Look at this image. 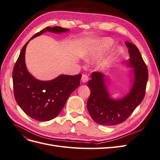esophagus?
I'll return each mask as SVG.
<instances>
[{"label": "esophagus", "instance_id": "1", "mask_svg": "<svg viewBox=\"0 0 160 160\" xmlns=\"http://www.w3.org/2000/svg\"><path fill=\"white\" fill-rule=\"evenodd\" d=\"M88 80H89V77H88V75H85V74L82 75L81 81L83 82V83H85V82L88 81Z\"/></svg>", "mask_w": 160, "mask_h": 160}]
</instances>
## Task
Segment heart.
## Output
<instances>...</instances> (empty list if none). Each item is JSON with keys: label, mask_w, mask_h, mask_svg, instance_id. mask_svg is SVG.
<instances>
[{"label": "heart", "mask_w": 160, "mask_h": 160, "mask_svg": "<svg viewBox=\"0 0 160 160\" xmlns=\"http://www.w3.org/2000/svg\"><path fill=\"white\" fill-rule=\"evenodd\" d=\"M113 44V41L109 38H104V39L101 40L98 47L95 48V51L91 53V54H88V55L85 56V60L89 61L91 60L93 57H98L101 55H102L103 53L107 51L109 48H110ZM106 65H109V62L107 61L105 62Z\"/></svg>", "instance_id": "1"}]
</instances>
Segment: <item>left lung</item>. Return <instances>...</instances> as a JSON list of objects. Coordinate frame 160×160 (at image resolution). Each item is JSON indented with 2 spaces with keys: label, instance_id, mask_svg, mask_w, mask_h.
<instances>
[{
  "label": "left lung",
  "instance_id": "1",
  "mask_svg": "<svg viewBox=\"0 0 160 160\" xmlns=\"http://www.w3.org/2000/svg\"><path fill=\"white\" fill-rule=\"evenodd\" d=\"M129 59L125 62L131 71L132 86L129 93L121 99L111 97L107 82L108 77L99 72H92L88 86L91 95L87 107L94 122L102 125H115L123 122L142 103L148 79L146 65L135 45L125 42Z\"/></svg>",
  "mask_w": 160,
  "mask_h": 160
}]
</instances>
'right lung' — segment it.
<instances>
[{"label": "right lung", "mask_w": 160, "mask_h": 160, "mask_svg": "<svg viewBox=\"0 0 160 160\" xmlns=\"http://www.w3.org/2000/svg\"><path fill=\"white\" fill-rule=\"evenodd\" d=\"M69 31L61 27H48L36 33L29 41L47 31L60 34ZM29 41L22 47L14 67V95L17 103L27 115L37 121L47 122L59 114L69 95L79 86L82 75H60L50 81L37 79L28 71L25 64V51Z\"/></svg>", "instance_id": "right-lung-1"}]
</instances>
